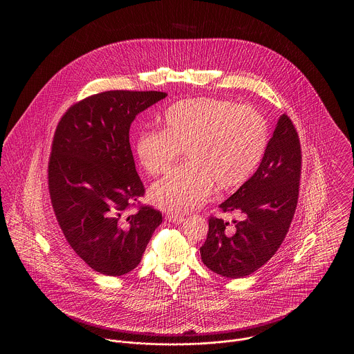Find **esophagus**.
<instances>
[{
	"label": "esophagus",
	"instance_id": "esophagus-1",
	"mask_svg": "<svg viewBox=\"0 0 354 354\" xmlns=\"http://www.w3.org/2000/svg\"><path fill=\"white\" fill-rule=\"evenodd\" d=\"M169 220L171 221V223H174V224H180V223H183L185 219L183 215H176V214H172V215H169Z\"/></svg>",
	"mask_w": 354,
	"mask_h": 354
}]
</instances>
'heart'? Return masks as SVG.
I'll use <instances>...</instances> for the list:
<instances>
[{
  "label": "heart",
  "instance_id": "obj_1",
  "mask_svg": "<svg viewBox=\"0 0 354 354\" xmlns=\"http://www.w3.org/2000/svg\"><path fill=\"white\" fill-rule=\"evenodd\" d=\"M163 130L147 129L135 140L140 166L151 175L171 169L185 150L187 166L150 188L151 202L172 214L199 208L212 194L243 185L268 146V124L252 107L216 98H191L169 106Z\"/></svg>",
  "mask_w": 354,
  "mask_h": 354
}]
</instances>
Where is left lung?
<instances>
[{"label":"left lung","instance_id":"left-lung-1","mask_svg":"<svg viewBox=\"0 0 354 354\" xmlns=\"http://www.w3.org/2000/svg\"><path fill=\"white\" fill-rule=\"evenodd\" d=\"M301 175V147L297 131L283 114L268 142L259 169L235 194L221 203L224 212L241 219L211 216L201 248L207 268L240 279L261 268L280 248L293 219Z\"/></svg>","mask_w":354,"mask_h":354}]
</instances>
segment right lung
I'll return each mask as SVG.
<instances>
[{
    "instance_id": "obj_1",
    "label": "right lung",
    "mask_w": 354,
    "mask_h": 354,
    "mask_svg": "<svg viewBox=\"0 0 354 354\" xmlns=\"http://www.w3.org/2000/svg\"><path fill=\"white\" fill-rule=\"evenodd\" d=\"M167 97L162 91L113 90L73 104L51 145L49 192L70 247L104 276L136 268L162 214L130 207L145 195L129 131L135 117Z\"/></svg>"
}]
</instances>
